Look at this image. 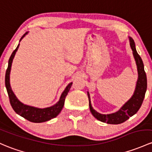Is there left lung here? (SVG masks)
<instances>
[{
    "instance_id": "8db88e82",
    "label": "left lung",
    "mask_w": 152,
    "mask_h": 152,
    "mask_svg": "<svg viewBox=\"0 0 152 152\" xmlns=\"http://www.w3.org/2000/svg\"><path fill=\"white\" fill-rule=\"evenodd\" d=\"M128 38L130 48L132 51V55H133L135 63H136L137 71H138V79H137L135 89L132 96L116 112L109 114H103L98 113L92 108V104H91L90 95L87 91L89 110H90L91 113L97 120L102 122L107 123V124H121V123H123L127 120L134 114H136L141 106L145 97V93L146 92V88H147V79H146V75L144 71V65H143L142 59L140 58V55L137 52L133 39L131 37Z\"/></svg>"
}]
</instances>
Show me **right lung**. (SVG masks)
I'll list each match as a JSON object with an SVG mask.
<instances>
[{"mask_svg":"<svg viewBox=\"0 0 152 152\" xmlns=\"http://www.w3.org/2000/svg\"><path fill=\"white\" fill-rule=\"evenodd\" d=\"M28 33V32L25 33L22 36V37L20 38V41H21L22 38L25 37ZM19 47H20V44H18L15 50L12 52V55H11L10 58H9V65H8V68L6 72V77H5V84H6V90H7L8 95H9L11 105H12L14 111L17 114L22 116V117H24L27 120L30 121V122L35 123L47 122V121L50 120V119H53V118H55L57 115L60 114V111H62L64 103H65V97L68 95L73 82L70 83L65 87V89H64L63 93L61 94V96H60L57 103H56L55 105H52V106L44 108H37V107L31 106V105H25L22 103V102H20L18 100V98L16 97V95H14L10 84V72L11 69H12V62L13 60H14V56L16 55V52L18 50Z\"/></svg>","mask_w":152,"mask_h":152,"instance_id":"1","label":"right lung"}]
</instances>
